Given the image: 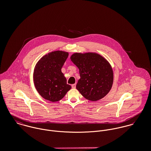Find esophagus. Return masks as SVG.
Returning <instances> with one entry per match:
<instances>
[{
    "label": "esophagus",
    "instance_id": "obj_1",
    "mask_svg": "<svg viewBox=\"0 0 151 151\" xmlns=\"http://www.w3.org/2000/svg\"><path fill=\"white\" fill-rule=\"evenodd\" d=\"M76 84H73L72 86H71V87H72V88H76Z\"/></svg>",
    "mask_w": 151,
    "mask_h": 151
}]
</instances>
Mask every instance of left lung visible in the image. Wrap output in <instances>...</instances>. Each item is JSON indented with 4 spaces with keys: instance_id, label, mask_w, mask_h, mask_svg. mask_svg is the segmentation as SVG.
<instances>
[{
    "instance_id": "left-lung-1",
    "label": "left lung",
    "mask_w": 151,
    "mask_h": 151,
    "mask_svg": "<svg viewBox=\"0 0 151 151\" xmlns=\"http://www.w3.org/2000/svg\"><path fill=\"white\" fill-rule=\"evenodd\" d=\"M70 59L79 69L76 88L80 93L91 101L105 97L113 83V71L108 60L94 52L74 53Z\"/></svg>"
}]
</instances>
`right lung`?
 <instances>
[{
    "label": "right lung",
    "instance_id": "obj_1",
    "mask_svg": "<svg viewBox=\"0 0 151 151\" xmlns=\"http://www.w3.org/2000/svg\"><path fill=\"white\" fill-rule=\"evenodd\" d=\"M68 52L56 50L44 55L35 65L33 79L39 94L52 102L61 100L71 88L67 84L62 68Z\"/></svg>",
    "mask_w": 151,
    "mask_h": 151
}]
</instances>
